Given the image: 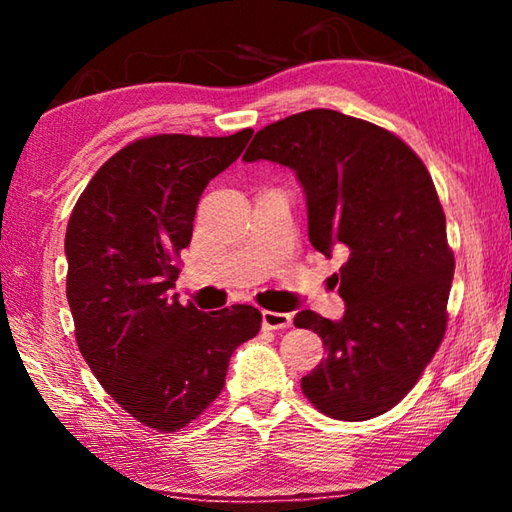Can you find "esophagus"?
I'll use <instances>...</instances> for the list:
<instances>
[{
	"label": "esophagus",
	"mask_w": 512,
	"mask_h": 512,
	"mask_svg": "<svg viewBox=\"0 0 512 512\" xmlns=\"http://www.w3.org/2000/svg\"><path fill=\"white\" fill-rule=\"evenodd\" d=\"M262 323L266 329H287L293 323L291 314H280V311H264Z\"/></svg>",
	"instance_id": "esophagus-1"
}]
</instances>
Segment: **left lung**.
<instances>
[{"instance_id":"1","label":"left lung","mask_w":512,"mask_h":512,"mask_svg":"<svg viewBox=\"0 0 512 512\" xmlns=\"http://www.w3.org/2000/svg\"><path fill=\"white\" fill-rule=\"evenodd\" d=\"M296 171L309 241L345 257L341 320L300 311L327 357L302 393L336 420H370L404 400L443 343L454 253L424 162L386 128L316 108L264 126L244 153Z\"/></svg>"}]
</instances>
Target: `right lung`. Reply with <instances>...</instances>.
Listing matches in <instances>:
<instances>
[{"label":"right lung","mask_w":512,"mask_h":512,"mask_svg":"<svg viewBox=\"0 0 512 512\" xmlns=\"http://www.w3.org/2000/svg\"><path fill=\"white\" fill-rule=\"evenodd\" d=\"M250 135L135 140L94 173L69 216L76 343L112 400L151 429L171 433L196 420L223 391L232 352L262 325L250 305L203 314L169 296L203 189Z\"/></svg>","instance_id":"obj_1"}]
</instances>
